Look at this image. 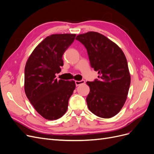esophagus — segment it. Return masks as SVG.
Segmentation results:
<instances>
[{
  "instance_id": "obj_1",
  "label": "esophagus",
  "mask_w": 154,
  "mask_h": 154,
  "mask_svg": "<svg viewBox=\"0 0 154 154\" xmlns=\"http://www.w3.org/2000/svg\"><path fill=\"white\" fill-rule=\"evenodd\" d=\"M75 83H76V86H78L80 85H82V84H84L85 83V81L84 80H81V81H75Z\"/></svg>"
}]
</instances>
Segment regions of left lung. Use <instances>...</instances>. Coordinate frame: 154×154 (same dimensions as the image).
<instances>
[{
  "instance_id": "8db88e82",
  "label": "left lung",
  "mask_w": 154,
  "mask_h": 154,
  "mask_svg": "<svg viewBox=\"0 0 154 154\" xmlns=\"http://www.w3.org/2000/svg\"><path fill=\"white\" fill-rule=\"evenodd\" d=\"M76 40L84 45L91 66L99 74V80L87 82L90 87L88 108L98 117H114L127 100L131 81L125 55L117 44L99 32L78 35Z\"/></svg>"
}]
</instances>
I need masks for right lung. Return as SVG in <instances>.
Wrapping results in <instances>:
<instances>
[{"instance_id":"right-lung-1","label":"right lung","mask_w":154,"mask_h":154,"mask_svg":"<svg viewBox=\"0 0 154 154\" xmlns=\"http://www.w3.org/2000/svg\"><path fill=\"white\" fill-rule=\"evenodd\" d=\"M76 34L48 36L36 46L25 66L24 91L30 103L46 119L56 120L66 114L75 82L58 80L55 74L63 66L62 56Z\"/></svg>"}]
</instances>
